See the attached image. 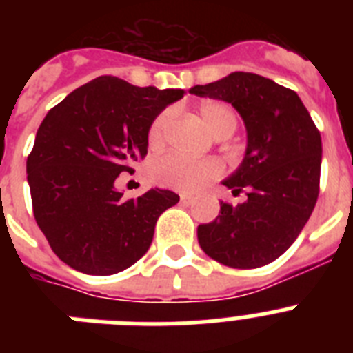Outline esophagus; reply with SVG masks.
<instances>
[{
	"label": "esophagus",
	"mask_w": 353,
	"mask_h": 353,
	"mask_svg": "<svg viewBox=\"0 0 353 353\" xmlns=\"http://www.w3.org/2000/svg\"><path fill=\"white\" fill-rule=\"evenodd\" d=\"M192 201H194V198H192L191 194H180V203L182 205H187V207H189Z\"/></svg>",
	"instance_id": "34e87169"
}]
</instances>
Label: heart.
<instances>
[{
	"label": "heart",
	"mask_w": 353,
	"mask_h": 353,
	"mask_svg": "<svg viewBox=\"0 0 353 353\" xmlns=\"http://www.w3.org/2000/svg\"><path fill=\"white\" fill-rule=\"evenodd\" d=\"M171 109H164L150 123L148 143L161 145L171 120ZM199 117L203 118L215 138H228L236 129V114L232 108L219 101H207L199 105ZM223 174V166L214 159L189 161L179 154H166L154 159L150 166V176L159 185L171 187L176 191L196 192Z\"/></svg>",
	"instance_id": "heart-1"
}]
</instances>
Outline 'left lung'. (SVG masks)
<instances>
[{
	"instance_id": "obj_1",
	"label": "left lung",
	"mask_w": 353,
	"mask_h": 353,
	"mask_svg": "<svg viewBox=\"0 0 353 353\" xmlns=\"http://www.w3.org/2000/svg\"><path fill=\"white\" fill-rule=\"evenodd\" d=\"M230 102L248 130L239 170L223 182L244 203H221L215 221L198 226L212 260L232 269H256L277 260L310 219L320 192L322 138L293 90L251 72L189 90Z\"/></svg>"
}]
</instances>
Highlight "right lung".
<instances>
[{"instance_id": "1", "label": "right lung", "mask_w": 353, "mask_h": 353, "mask_svg": "<svg viewBox=\"0 0 353 353\" xmlns=\"http://www.w3.org/2000/svg\"><path fill=\"white\" fill-rule=\"evenodd\" d=\"M183 93L102 76L46 114L28 155V183L37 224L68 267L111 276L148 251L159 215L180 196L150 189L125 199L114 183L145 159L150 123Z\"/></svg>"}]
</instances>
